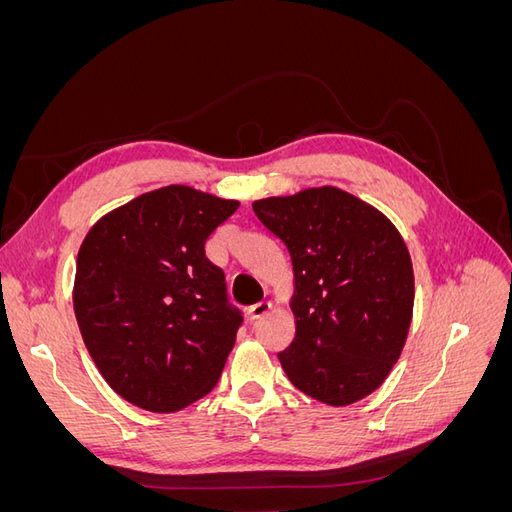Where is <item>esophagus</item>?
<instances>
[{"label": "esophagus", "instance_id": "34e87169", "mask_svg": "<svg viewBox=\"0 0 512 512\" xmlns=\"http://www.w3.org/2000/svg\"><path fill=\"white\" fill-rule=\"evenodd\" d=\"M269 309H271V303H269V301H260V303H256V305L247 307V316H250V320H258V318H262V316H267Z\"/></svg>", "mask_w": 512, "mask_h": 512}]
</instances>
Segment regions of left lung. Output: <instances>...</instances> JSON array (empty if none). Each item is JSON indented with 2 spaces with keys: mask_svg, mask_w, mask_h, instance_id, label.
Instances as JSON below:
<instances>
[{
  "mask_svg": "<svg viewBox=\"0 0 512 512\" xmlns=\"http://www.w3.org/2000/svg\"><path fill=\"white\" fill-rule=\"evenodd\" d=\"M252 209L292 260L297 333L277 354L288 380L329 406L376 391L406 344L414 305L412 260L397 228L329 185Z\"/></svg>",
  "mask_w": 512,
  "mask_h": 512,
  "instance_id": "1",
  "label": "left lung"
}]
</instances>
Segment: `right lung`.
I'll use <instances>...</instances> for the list:
<instances>
[{"mask_svg":"<svg viewBox=\"0 0 512 512\" xmlns=\"http://www.w3.org/2000/svg\"><path fill=\"white\" fill-rule=\"evenodd\" d=\"M188 185L130 200L87 232L76 258L74 314L111 389L149 412H175L218 384L243 322L205 254L237 211Z\"/></svg>","mask_w":512,"mask_h":512,"instance_id":"obj_1","label":"right lung"}]
</instances>
